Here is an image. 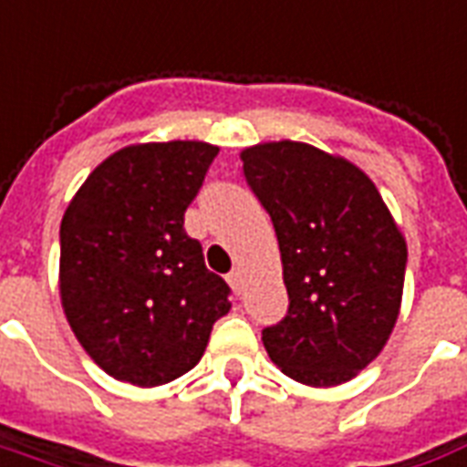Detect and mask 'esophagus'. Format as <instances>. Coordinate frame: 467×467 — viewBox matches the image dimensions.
Instances as JSON below:
<instances>
[{
	"mask_svg": "<svg viewBox=\"0 0 467 467\" xmlns=\"http://www.w3.org/2000/svg\"><path fill=\"white\" fill-rule=\"evenodd\" d=\"M229 285L234 288V294H241V291H244V271H241V268H234V271H231Z\"/></svg>",
	"mask_w": 467,
	"mask_h": 467,
	"instance_id": "esophagus-1",
	"label": "esophagus"
}]
</instances>
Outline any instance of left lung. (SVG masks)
Wrapping results in <instances>:
<instances>
[{
  "label": "left lung",
  "instance_id": "left-lung-1",
  "mask_svg": "<svg viewBox=\"0 0 467 467\" xmlns=\"http://www.w3.org/2000/svg\"><path fill=\"white\" fill-rule=\"evenodd\" d=\"M248 186L274 221L288 313L264 346L313 388L356 378L396 328L408 248L368 173L304 141L241 151Z\"/></svg>",
  "mask_w": 467,
  "mask_h": 467
}]
</instances>
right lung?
Segmentation results:
<instances>
[{
    "label": "right lung",
    "mask_w": 467,
    "mask_h": 467,
    "mask_svg": "<svg viewBox=\"0 0 467 467\" xmlns=\"http://www.w3.org/2000/svg\"><path fill=\"white\" fill-rule=\"evenodd\" d=\"M219 146L149 141L119 149L74 193L61 219L59 296L99 368L139 388L196 366L231 308L183 213Z\"/></svg>",
    "instance_id": "add662e5"
}]
</instances>
